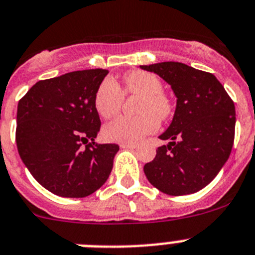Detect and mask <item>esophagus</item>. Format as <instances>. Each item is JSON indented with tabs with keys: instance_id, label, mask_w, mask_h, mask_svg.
Segmentation results:
<instances>
[{
	"instance_id": "34e87169",
	"label": "esophagus",
	"mask_w": 255,
	"mask_h": 255,
	"mask_svg": "<svg viewBox=\"0 0 255 255\" xmlns=\"http://www.w3.org/2000/svg\"><path fill=\"white\" fill-rule=\"evenodd\" d=\"M136 146H137V145L133 144V142H122L121 144L122 149H134Z\"/></svg>"
}]
</instances>
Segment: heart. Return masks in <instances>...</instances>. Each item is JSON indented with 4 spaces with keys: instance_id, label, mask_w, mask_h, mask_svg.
Segmentation results:
<instances>
[{
    "instance_id": "1",
    "label": "heart",
    "mask_w": 255,
    "mask_h": 255,
    "mask_svg": "<svg viewBox=\"0 0 255 255\" xmlns=\"http://www.w3.org/2000/svg\"><path fill=\"white\" fill-rule=\"evenodd\" d=\"M123 92L140 97L136 105V117H118L104 127V137L114 142H134L158 128L159 121H167L174 106L158 76L146 71H129L123 75ZM115 81L106 79L95 95V109L101 118L114 117L119 113L124 96Z\"/></svg>"
}]
</instances>
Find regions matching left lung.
<instances>
[{
    "mask_svg": "<svg viewBox=\"0 0 255 255\" xmlns=\"http://www.w3.org/2000/svg\"><path fill=\"white\" fill-rule=\"evenodd\" d=\"M159 75L176 96L170 127L160 134L167 145L144 166L147 180L170 196L196 193L217 176L235 140V104L210 72L180 62L140 66Z\"/></svg>",
    "mask_w": 255,
    "mask_h": 255,
    "instance_id": "8db88e82",
    "label": "left lung"
}]
</instances>
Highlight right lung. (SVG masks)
I'll use <instances>...</instances> for the list:
<instances>
[{
  "instance_id": "right-lung-1",
  "label": "right lung",
  "mask_w": 255,
  "mask_h": 255,
  "mask_svg": "<svg viewBox=\"0 0 255 255\" xmlns=\"http://www.w3.org/2000/svg\"><path fill=\"white\" fill-rule=\"evenodd\" d=\"M108 74L96 68L40 80L19 101V155L32 176L57 196H89L113 170L119 146L95 142L101 127L95 95Z\"/></svg>"
}]
</instances>
